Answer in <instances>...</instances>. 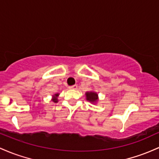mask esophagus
I'll use <instances>...</instances> for the list:
<instances>
[{"instance_id": "34e87169", "label": "esophagus", "mask_w": 159, "mask_h": 159, "mask_svg": "<svg viewBox=\"0 0 159 159\" xmlns=\"http://www.w3.org/2000/svg\"><path fill=\"white\" fill-rule=\"evenodd\" d=\"M69 89H77V85H71V86L69 87Z\"/></svg>"}]
</instances>
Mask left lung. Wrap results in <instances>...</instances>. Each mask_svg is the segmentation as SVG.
<instances>
[{
  "label": "left lung",
  "instance_id": "1",
  "mask_svg": "<svg viewBox=\"0 0 159 159\" xmlns=\"http://www.w3.org/2000/svg\"><path fill=\"white\" fill-rule=\"evenodd\" d=\"M86 99L90 102H96L98 100V94L95 92H86Z\"/></svg>",
  "mask_w": 159,
  "mask_h": 159
}]
</instances>
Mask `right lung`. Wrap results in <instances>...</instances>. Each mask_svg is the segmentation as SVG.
I'll list each match as a JSON object with an SVG mask.
<instances>
[{"label": "right lung", "instance_id": "add662e5", "mask_svg": "<svg viewBox=\"0 0 159 159\" xmlns=\"http://www.w3.org/2000/svg\"><path fill=\"white\" fill-rule=\"evenodd\" d=\"M58 94H55V98L52 99L53 102H55V103L58 102V99H57V97H58Z\"/></svg>", "mask_w": 159, "mask_h": 159}]
</instances>
